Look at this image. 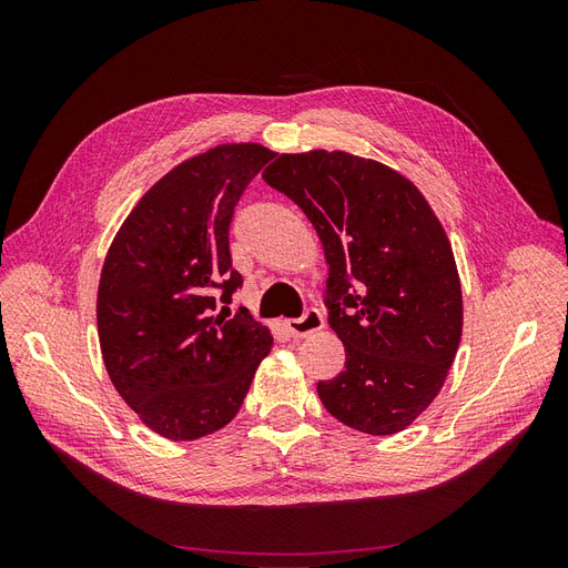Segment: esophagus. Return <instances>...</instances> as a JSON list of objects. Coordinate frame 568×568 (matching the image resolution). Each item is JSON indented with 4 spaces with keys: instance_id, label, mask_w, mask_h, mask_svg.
<instances>
[{
    "instance_id": "34e87169",
    "label": "esophagus",
    "mask_w": 568,
    "mask_h": 568,
    "mask_svg": "<svg viewBox=\"0 0 568 568\" xmlns=\"http://www.w3.org/2000/svg\"><path fill=\"white\" fill-rule=\"evenodd\" d=\"M324 320L317 307H305V313L301 317H294L286 322V329L291 336H307L317 329H322Z\"/></svg>"
}]
</instances>
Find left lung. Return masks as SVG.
Listing matches in <instances>:
<instances>
[{"label":"left lung","mask_w":568,"mask_h":568,"mask_svg":"<svg viewBox=\"0 0 568 568\" xmlns=\"http://www.w3.org/2000/svg\"><path fill=\"white\" fill-rule=\"evenodd\" d=\"M263 180L317 230L324 305L346 367L317 395L372 436L403 432L432 405L462 336V288L448 236L419 189L343 151L282 153Z\"/></svg>","instance_id":"left-lung-1"}]
</instances>
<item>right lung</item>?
Returning a JSON list of instances; mask_svg holds the SVG:
<instances>
[{"label": "right lung", "instance_id": "obj_1", "mask_svg": "<svg viewBox=\"0 0 568 568\" xmlns=\"http://www.w3.org/2000/svg\"><path fill=\"white\" fill-rule=\"evenodd\" d=\"M274 159L222 144L153 184L120 227L99 282L101 355L123 400L153 432L196 440L230 424L272 336L246 307L230 225L251 180ZM217 304H225L222 312Z\"/></svg>", "mask_w": 568, "mask_h": 568}]
</instances>
